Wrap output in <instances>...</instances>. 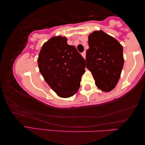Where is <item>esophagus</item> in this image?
<instances>
[{"label": "esophagus", "mask_w": 145, "mask_h": 145, "mask_svg": "<svg viewBox=\"0 0 145 145\" xmlns=\"http://www.w3.org/2000/svg\"><path fill=\"white\" fill-rule=\"evenodd\" d=\"M82 56L84 59H85V58H86V52H85V51L82 53Z\"/></svg>", "instance_id": "esophagus-1"}]
</instances>
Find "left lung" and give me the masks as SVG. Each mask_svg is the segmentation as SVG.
<instances>
[{
	"label": "left lung",
	"mask_w": 145,
	"mask_h": 145,
	"mask_svg": "<svg viewBox=\"0 0 145 145\" xmlns=\"http://www.w3.org/2000/svg\"><path fill=\"white\" fill-rule=\"evenodd\" d=\"M86 67L95 84L102 91L110 92L119 81L124 64L123 46L103 31H95L88 37Z\"/></svg>",
	"instance_id": "obj_1"
}]
</instances>
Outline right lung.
Here are the masks:
<instances>
[{"label": "right lung", "instance_id": "right-lung-1", "mask_svg": "<svg viewBox=\"0 0 145 145\" xmlns=\"http://www.w3.org/2000/svg\"><path fill=\"white\" fill-rule=\"evenodd\" d=\"M65 37L51 38L42 46L38 58L39 71L49 87L61 98L72 96L85 72V60Z\"/></svg>", "mask_w": 145, "mask_h": 145}]
</instances>
